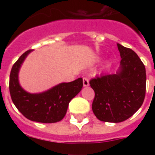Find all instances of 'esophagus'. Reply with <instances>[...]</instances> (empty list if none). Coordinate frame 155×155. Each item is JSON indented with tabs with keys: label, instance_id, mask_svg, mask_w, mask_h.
I'll return each mask as SVG.
<instances>
[{
	"label": "esophagus",
	"instance_id": "1",
	"mask_svg": "<svg viewBox=\"0 0 155 155\" xmlns=\"http://www.w3.org/2000/svg\"><path fill=\"white\" fill-rule=\"evenodd\" d=\"M89 84H90V83H89V80H88L87 78H85V77L83 78V85H84V87H87V86H89Z\"/></svg>",
	"mask_w": 155,
	"mask_h": 155
}]
</instances>
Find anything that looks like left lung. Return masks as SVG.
<instances>
[{"instance_id":"obj_1","label":"left lung","mask_w":155,"mask_h":155,"mask_svg":"<svg viewBox=\"0 0 155 155\" xmlns=\"http://www.w3.org/2000/svg\"><path fill=\"white\" fill-rule=\"evenodd\" d=\"M120 66L116 74H104L90 81L94 91L92 110L98 120L120 123L133 115L143 104L146 72L143 62L131 49L117 44Z\"/></svg>"}]
</instances>
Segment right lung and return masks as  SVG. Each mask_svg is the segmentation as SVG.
I'll list each match as a JSON object with an SVG mask.
<instances>
[{
	"mask_svg": "<svg viewBox=\"0 0 155 155\" xmlns=\"http://www.w3.org/2000/svg\"><path fill=\"white\" fill-rule=\"evenodd\" d=\"M31 50L25 51L12 66L9 89L13 103L25 118L40 123H56L64 117L70 101L83 87L82 78L61 83L41 93H29L21 86L19 71Z\"/></svg>",
	"mask_w": 155,
	"mask_h": 155,
	"instance_id": "right-lung-1",
	"label": "right lung"
}]
</instances>
